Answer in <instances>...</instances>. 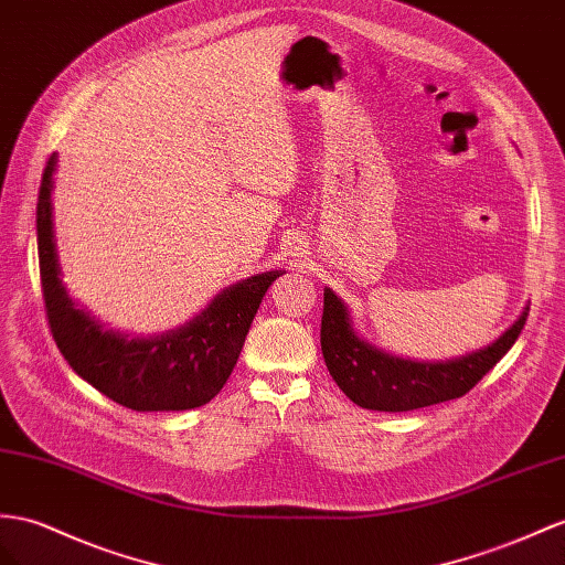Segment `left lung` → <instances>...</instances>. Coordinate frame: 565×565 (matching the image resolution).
I'll return each mask as SVG.
<instances>
[{
	"label": "left lung",
	"mask_w": 565,
	"mask_h": 565,
	"mask_svg": "<svg viewBox=\"0 0 565 565\" xmlns=\"http://www.w3.org/2000/svg\"><path fill=\"white\" fill-rule=\"evenodd\" d=\"M527 312L530 308L487 349L446 363H417V360L388 355L360 339L349 308L331 288H324L320 343L329 374L355 406L403 413L466 396L511 351L525 327Z\"/></svg>",
	"instance_id": "8db88e82"
}]
</instances>
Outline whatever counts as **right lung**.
Segmentation results:
<instances>
[{
    "label": "right lung",
    "mask_w": 565,
    "mask_h": 565,
    "mask_svg": "<svg viewBox=\"0 0 565 565\" xmlns=\"http://www.w3.org/2000/svg\"><path fill=\"white\" fill-rule=\"evenodd\" d=\"M56 154L38 195V255L42 298L56 349L78 377L131 411H191L222 392L234 372L253 317L281 269L243 279L216 296L191 322L162 337L128 339L78 310L62 284L52 224Z\"/></svg>",
    "instance_id": "obj_1"
}]
</instances>
